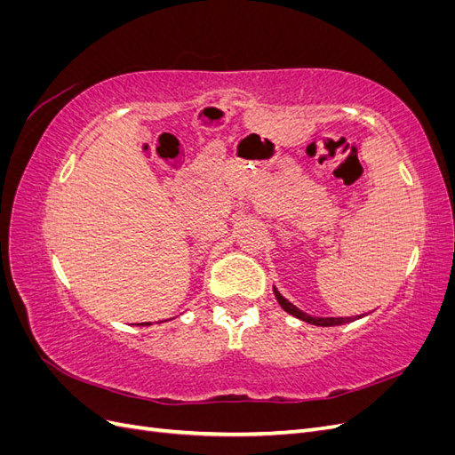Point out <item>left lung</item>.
Instances as JSON below:
<instances>
[{"mask_svg":"<svg viewBox=\"0 0 455 455\" xmlns=\"http://www.w3.org/2000/svg\"><path fill=\"white\" fill-rule=\"evenodd\" d=\"M273 292H275V298H277V301L281 304V307H283L286 313H291V315L298 316V319L306 321V323H309V324H315V326H338V324H346V323H351V321H353L351 316H311V315L304 313L301 309H298L294 304H291V301H288V299L277 291V288H273ZM355 319H356V316H355Z\"/></svg>","mask_w":455,"mask_h":455,"instance_id":"8db88e82","label":"left lung"}]
</instances>
